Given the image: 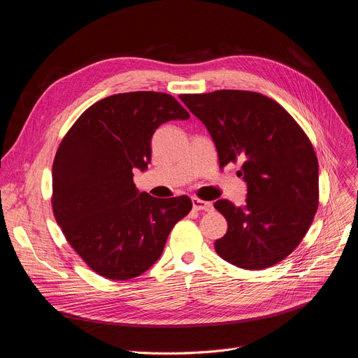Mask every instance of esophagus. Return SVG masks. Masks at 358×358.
<instances>
[{
	"instance_id": "obj_1",
	"label": "esophagus",
	"mask_w": 358,
	"mask_h": 358,
	"mask_svg": "<svg viewBox=\"0 0 358 358\" xmlns=\"http://www.w3.org/2000/svg\"><path fill=\"white\" fill-rule=\"evenodd\" d=\"M192 206L196 211H213V203L208 201H202L199 198H192Z\"/></svg>"
}]
</instances>
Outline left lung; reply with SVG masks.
I'll return each instance as SVG.
<instances>
[{
	"instance_id": "left-lung-1",
	"label": "left lung",
	"mask_w": 358,
	"mask_h": 358,
	"mask_svg": "<svg viewBox=\"0 0 358 358\" xmlns=\"http://www.w3.org/2000/svg\"><path fill=\"white\" fill-rule=\"evenodd\" d=\"M180 99L211 134L220 167L241 162L245 205L218 199L228 228L215 241L225 262L245 270L278 264L295 250L320 205L313 145L280 103L263 94L221 90Z\"/></svg>"
}]
</instances>
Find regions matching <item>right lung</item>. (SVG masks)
<instances>
[{
  "instance_id": "1",
  "label": "right lung",
  "mask_w": 358,
  "mask_h": 358,
  "mask_svg": "<svg viewBox=\"0 0 358 358\" xmlns=\"http://www.w3.org/2000/svg\"><path fill=\"white\" fill-rule=\"evenodd\" d=\"M169 94L138 91L92 103L62 138L52 169V208L63 236L96 275L140 276L162 256L187 196L138 194L133 169H147L159 125L187 120Z\"/></svg>"
}]
</instances>
